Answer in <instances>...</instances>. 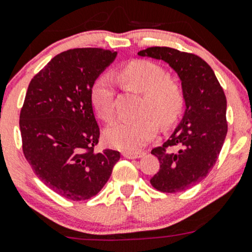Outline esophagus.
Segmentation results:
<instances>
[{
  "instance_id": "34e87169",
  "label": "esophagus",
  "mask_w": 252,
  "mask_h": 252,
  "mask_svg": "<svg viewBox=\"0 0 252 252\" xmlns=\"http://www.w3.org/2000/svg\"><path fill=\"white\" fill-rule=\"evenodd\" d=\"M145 155V152L142 151H135V152H130V151H126L123 152V157L129 159H136V158H140Z\"/></svg>"
}]
</instances>
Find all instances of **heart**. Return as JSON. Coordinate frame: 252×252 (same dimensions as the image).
Instances as JSON below:
<instances>
[{"label": "heart", "mask_w": 252, "mask_h": 252, "mask_svg": "<svg viewBox=\"0 0 252 252\" xmlns=\"http://www.w3.org/2000/svg\"><path fill=\"white\" fill-rule=\"evenodd\" d=\"M122 88L142 95L140 117L114 123L105 131L106 144L126 151L146 145L159 129L173 126L180 118L185 105L183 88L168 77L157 63L131 60L116 73ZM90 101L97 117L106 123L114 118V94L107 79H98L90 91Z\"/></svg>", "instance_id": "obj_1"}]
</instances>
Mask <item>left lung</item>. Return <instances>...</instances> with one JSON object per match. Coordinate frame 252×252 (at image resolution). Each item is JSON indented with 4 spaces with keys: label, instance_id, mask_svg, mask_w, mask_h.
Returning <instances> with one entry per match:
<instances>
[{
    "label": "left lung",
    "instance_id": "left-lung-1",
    "mask_svg": "<svg viewBox=\"0 0 252 252\" xmlns=\"http://www.w3.org/2000/svg\"><path fill=\"white\" fill-rule=\"evenodd\" d=\"M138 55L164 61L182 80L187 110L171 138L151 151L159 169L150 183L162 192L185 191L207 177L220 156L228 131L224 91L212 68L194 53L155 46Z\"/></svg>",
    "mask_w": 252,
    "mask_h": 252
}]
</instances>
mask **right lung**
I'll list each match as a JSON object with an SVG mask.
<instances>
[{"mask_svg":"<svg viewBox=\"0 0 252 252\" xmlns=\"http://www.w3.org/2000/svg\"><path fill=\"white\" fill-rule=\"evenodd\" d=\"M117 52L73 48L55 56L28 86L20 110L23 154L34 173L62 197L95 196L110 179L121 154H95L100 128L90 91Z\"/></svg>","mask_w":252,"mask_h":252,"instance_id":"add662e5","label":"right lung"}]
</instances>
